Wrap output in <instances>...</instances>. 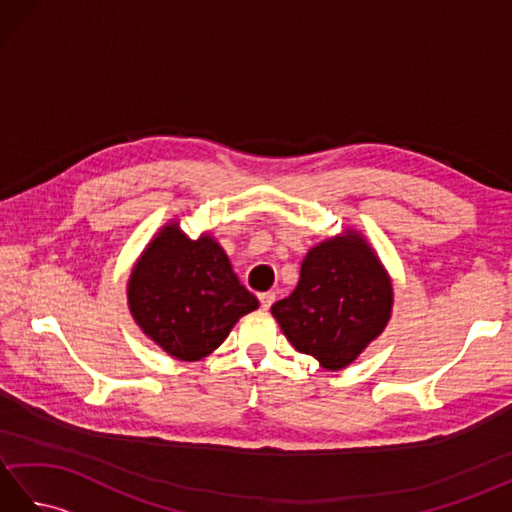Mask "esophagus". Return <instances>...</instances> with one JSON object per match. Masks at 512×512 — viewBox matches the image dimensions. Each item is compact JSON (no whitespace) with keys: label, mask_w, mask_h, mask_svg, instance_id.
I'll use <instances>...</instances> for the list:
<instances>
[{"label":"esophagus","mask_w":512,"mask_h":512,"mask_svg":"<svg viewBox=\"0 0 512 512\" xmlns=\"http://www.w3.org/2000/svg\"><path fill=\"white\" fill-rule=\"evenodd\" d=\"M259 303H262L264 310H268L275 303V292H262V295H259Z\"/></svg>","instance_id":"1"}]
</instances>
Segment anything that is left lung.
<instances>
[{
  "label": "left lung",
  "instance_id": "1",
  "mask_svg": "<svg viewBox=\"0 0 512 512\" xmlns=\"http://www.w3.org/2000/svg\"><path fill=\"white\" fill-rule=\"evenodd\" d=\"M391 306L387 270L365 237L347 228L310 248L297 288L270 312L297 352L336 372L385 330Z\"/></svg>",
  "mask_w": 512,
  "mask_h": 512
}]
</instances>
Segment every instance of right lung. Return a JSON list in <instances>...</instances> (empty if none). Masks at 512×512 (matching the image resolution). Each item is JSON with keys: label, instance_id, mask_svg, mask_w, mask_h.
Segmentation results:
<instances>
[{"label": "right lung", "instance_id": "obj_1", "mask_svg": "<svg viewBox=\"0 0 512 512\" xmlns=\"http://www.w3.org/2000/svg\"><path fill=\"white\" fill-rule=\"evenodd\" d=\"M127 303L138 328L178 361H200L224 343L259 301L239 284L224 248L204 233L191 239L169 222L129 275Z\"/></svg>", "mask_w": 512, "mask_h": 512}]
</instances>
